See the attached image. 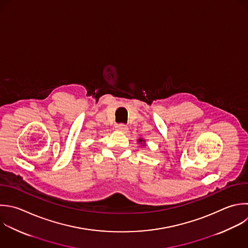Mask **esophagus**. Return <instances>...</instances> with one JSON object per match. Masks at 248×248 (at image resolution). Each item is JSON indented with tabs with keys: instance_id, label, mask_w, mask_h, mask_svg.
I'll return each instance as SVG.
<instances>
[{
	"instance_id": "esophagus-1",
	"label": "esophagus",
	"mask_w": 248,
	"mask_h": 248,
	"mask_svg": "<svg viewBox=\"0 0 248 248\" xmlns=\"http://www.w3.org/2000/svg\"><path fill=\"white\" fill-rule=\"evenodd\" d=\"M115 130L118 132H121V133H126V132H128V127L124 124H118L115 126Z\"/></svg>"
}]
</instances>
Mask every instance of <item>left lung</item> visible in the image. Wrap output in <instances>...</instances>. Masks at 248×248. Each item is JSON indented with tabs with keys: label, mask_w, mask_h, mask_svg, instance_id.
Listing matches in <instances>:
<instances>
[{
	"label": "left lung",
	"mask_w": 248,
	"mask_h": 248,
	"mask_svg": "<svg viewBox=\"0 0 248 248\" xmlns=\"http://www.w3.org/2000/svg\"><path fill=\"white\" fill-rule=\"evenodd\" d=\"M138 143L140 144V146H145V140L142 138L138 139Z\"/></svg>",
	"instance_id": "obj_1"
}]
</instances>
